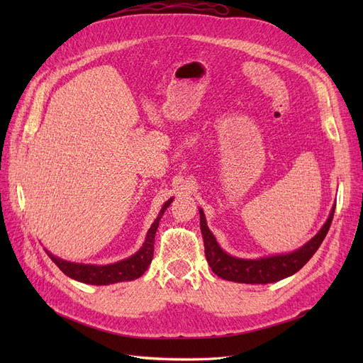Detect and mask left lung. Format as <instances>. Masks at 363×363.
Masks as SVG:
<instances>
[{
    "instance_id": "obj_1",
    "label": "left lung",
    "mask_w": 363,
    "mask_h": 363,
    "mask_svg": "<svg viewBox=\"0 0 363 363\" xmlns=\"http://www.w3.org/2000/svg\"><path fill=\"white\" fill-rule=\"evenodd\" d=\"M335 215V206L330 212V216L309 242L304 244L296 251L289 255H279L271 257H262L256 260L250 259H238L227 255L223 248L218 245L215 236L212 235L206 224L204 213L200 208V227L204 240V252L207 263L211 265L212 271L218 277L224 280L236 281V283H251V284H267L286 279L296 271H300L309 259L315 255L316 250L320 248L323 240L330 228L332 219Z\"/></svg>"
}]
</instances>
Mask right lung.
Segmentation results:
<instances>
[{
  "mask_svg": "<svg viewBox=\"0 0 363 363\" xmlns=\"http://www.w3.org/2000/svg\"><path fill=\"white\" fill-rule=\"evenodd\" d=\"M172 203V199H169L167 203L163 204L162 211L159 216L155 219V223L150 227L145 242L140 247L138 252H135L133 256L121 260L116 263H112V265H83V263H72L62 260L56 256H52L50 251H47V255L50 259L56 263V265L60 268L63 274H67L68 277L87 283V284H112L118 281H128V280H135L139 279L142 274H144L148 268V265L152 260V255H155V236H156V230L159 227V221L163 215V212L167 211V207Z\"/></svg>",
  "mask_w": 363,
  "mask_h": 363,
  "instance_id": "add662e5",
  "label": "right lung"
}]
</instances>
